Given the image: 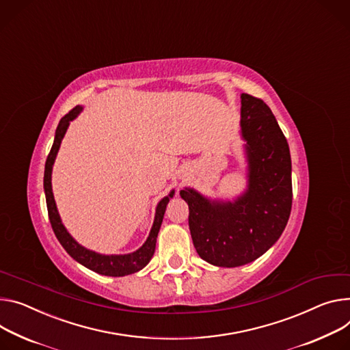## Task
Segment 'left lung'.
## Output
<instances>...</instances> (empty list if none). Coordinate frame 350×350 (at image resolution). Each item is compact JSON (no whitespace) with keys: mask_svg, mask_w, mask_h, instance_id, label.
I'll list each match as a JSON object with an SVG mask.
<instances>
[{"mask_svg":"<svg viewBox=\"0 0 350 350\" xmlns=\"http://www.w3.org/2000/svg\"><path fill=\"white\" fill-rule=\"evenodd\" d=\"M241 135L247 142L248 189L234 202L209 201L181 189L198 256L216 267H240L261 257L280 237L292 209L289 145L267 103L241 94Z\"/></svg>","mask_w":350,"mask_h":350,"instance_id":"obj_1","label":"left lung"}]
</instances>
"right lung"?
Wrapping results in <instances>:
<instances>
[{
	"label": "right lung",
	"mask_w": 350,
	"mask_h": 350,
	"mask_svg": "<svg viewBox=\"0 0 350 350\" xmlns=\"http://www.w3.org/2000/svg\"><path fill=\"white\" fill-rule=\"evenodd\" d=\"M81 111H82V107L75 106L72 110H70L64 117L59 120L58 126L55 130L54 144L51 146V150H50V153L47 156V161H46L44 193H46V202H47V211H49V219H50L51 228L54 230L55 237L61 243V245L66 248V251L70 254V256L75 261H78L83 267L89 268L94 272H98V273L106 275V276H125V275H130V273H135V272L141 271L150 261V258L153 257L154 247H156V237H157L159 229H161L167 202L173 197L174 191H172L169 194V197H165L161 202H159V205L156 208L154 221H153V226L150 229L149 237L145 241V244L139 250H137L135 252L126 254V256H102V254L86 250L85 247L78 244L70 236V233L67 232L64 225L61 224V219H59V215L57 212L55 201H54L53 191H51V170H53V165H54V161H55L58 148L61 145L62 138H64V134L68 129L70 121H72Z\"/></svg>",
	"instance_id": "right-lung-1"
}]
</instances>
